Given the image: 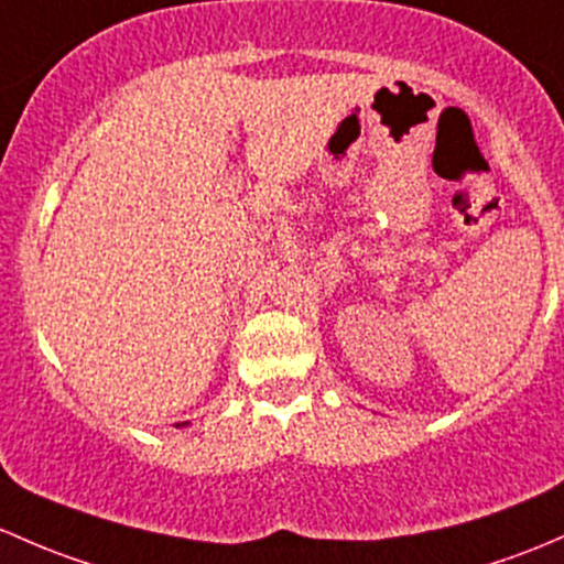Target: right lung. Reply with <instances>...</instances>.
<instances>
[{"mask_svg":"<svg viewBox=\"0 0 564 564\" xmlns=\"http://www.w3.org/2000/svg\"><path fill=\"white\" fill-rule=\"evenodd\" d=\"M186 424H188V422H183V424H175V426H186Z\"/></svg>","mask_w":564,"mask_h":564,"instance_id":"add662e5","label":"right lung"}]
</instances>
